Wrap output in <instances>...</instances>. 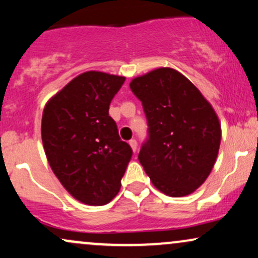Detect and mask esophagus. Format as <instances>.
I'll return each instance as SVG.
<instances>
[{"label":"esophagus","mask_w":258,"mask_h":258,"mask_svg":"<svg viewBox=\"0 0 258 258\" xmlns=\"http://www.w3.org/2000/svg\"><path fill=\"white\" fill-rule=\"evenodd\" d=\"M128 144L130 146H131V148H132V150L133 152H137V147H138V144H137V141H136V139H131V141L128 142Z\"/></svg>","instance_id":"obj_1"}]
</instances>
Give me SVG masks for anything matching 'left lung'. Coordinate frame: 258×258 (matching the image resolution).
Here are the masks:
<instances>
[{"instance_id":"left-lung-1","label":"left lung","mask_w":258,"mask_h":258,"mask_svg":"<svg viewBox=\"0 0 258 258\" xmlns=\"http://www.w3.org/2000/svg\"><path fill=\"white\" fill-rule=\"evenodd\" d=\"M143 104L149 138L138 160L161 193L191 194L211 173L221 144V123L212 105L172 68H159L130 84Z\"/></svg>"}]
</instances>
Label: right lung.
<instances>
[{"label": "right lung", "mask_w": 258, "mask_h": 258, "mask_svg": "<svg viewBox=\"0 0 258 258\" xmlns=\"http://www.w3.org/2000/svg\"><path fill=\"white\" fill-rule=\"evenodd\" d=\"M123 76L86 72L44 105L41 136L47 160L76 200L99 206L119 193L132 149L121 141L109 105Z\"/></svg>", "instance_id": "add662e5"}]
</instances>
